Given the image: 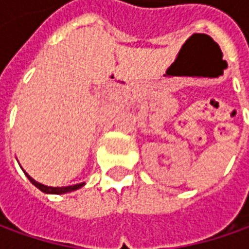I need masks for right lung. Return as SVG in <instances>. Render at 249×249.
Returning a JSON list of instances; mask_svg holds the SVG:
<instances>
[{
	"mask_svg": "<svg viewBox=\"0 0 249 249\" xmlns=\"http://www.w3.org/2000/svg\"><path fill=\"white\" fill-rule=\"evenodd\" d=\"M24 175L29 177V180L33 183L34 186L37 187L38 190H41V191L45 193V194H65V193H71V191H74V190H77V188H80V187L84 186V183H80V184H74V186H68V187H48V186H44V184H41V183H38V181H36V180L29 176L26 172H24Z\"/></svg>",
	"mask_w": 249,
	"mask_h": 249,
	"instance_id": "right-lung-1",
	"label": "right lung"
}]
</instances>
